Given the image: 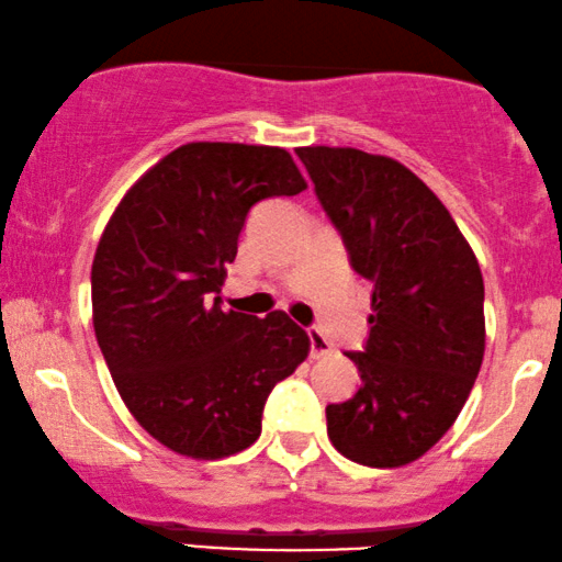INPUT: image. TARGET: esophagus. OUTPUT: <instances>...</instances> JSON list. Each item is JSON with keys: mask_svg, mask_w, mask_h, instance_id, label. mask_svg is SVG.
Masks as SVG:
<instances>
[{"mask_svg": "<svg viewBox=\"0 0 562 562\" xmlns=\"http://www.w3.org/2000/svg\"><path fill=\"white\" fill-rule=\"evenodd\" d=\"M307 336H310V355H313V358H323V355L331 352V341L323 336L321 328H310Z\"/></svg>", "mask_w": 562, "mask_h": 562, "instance_id": "1", "label": "esophagus"}]
</instances>
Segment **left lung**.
Listing matches in <instances>:
<instances>
[{
    "instance_id": "8db88e82",
    "label": "left lung",
    "mask_w": 562,
    "mask_h": 562,
    "mask_svg": "<svg viewBox=\"0 0 562 562\" xmlns=\"http://www.w3.org/2000/svg\"><path fill=\"white\" fill-rule=\"evenodd\" d=\"M315 194L373 286L362 384L326 407L352 463L400 468L450 431L484 360V279L450 210L411 168L352 147H300Z\"/></svg>"
}]
</instances>
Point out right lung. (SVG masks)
<instances>
[{
    "mask_svg": "<svg viewBox=\"0 0 562 562\" xmlns=\"http://www.w3.org/2000/svg\"><path fill=\"white\" fill-rule=\"evenodd\" d=\"M307 189L286 149L191 142L125 191L91 266V318L138 426L183 458L255 445L262 407L310 352L286 313L221 310L226 266L257 202Z\"/></svg>",
    "mask_w": 562,
    "mask_h": 562,
    "instance_id": "add662e5",
    "label": "right lung"
}]
</instances>
